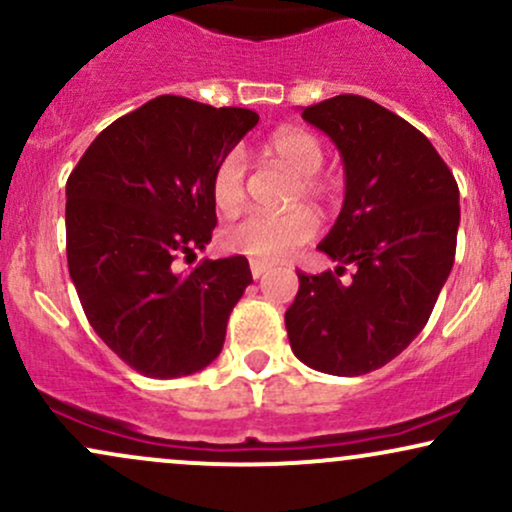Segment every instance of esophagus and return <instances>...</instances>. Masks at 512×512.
Instances as JSON below:
<instances>
[{
  "label": "esophagus",
  "mask_w": 512,
  "mask_h": 512,
  "mask_svg": "<svg viewBox=\"0 0 512 512\" xmlns=\"http://www.w3.org/2000/svg\"><path fill=\"white\" fill-rule=\"evenodd\" d=\"M269 269H272V264H267V262H262V260H252L250 262V272H252V276H255V279H260V276L267 274Z\"/></svg>",
  "instance_id": "obj_1"
}]
</instances>
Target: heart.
I'll list each match as a JSON object with an SVG mask.
<instances>
[{
    "mask_svg": "<svg viewBox=\"0 0 512 512\" xmlns=\"http://www.w3.org/2000/svg\"><path fill=\"white\" fill-rule=\"evenodd\" d=\"M264 156L274 158L289 168L296 178L293 197L325 199L327 185L317 178L325 161V151L310 132L298 127H284L274 132L262 146ZM211 199L223 214L236 211L245 199V158L240 151H228L211 173ZM317 233V216L310 209L296 207L281 214L248 211L223 228V245L231 252L257 257V260L281 262L291 257L301 245Z\"/></svg>",
    "mask_w": 512,
    "mask_h": 512,
    "instance_id": "obj_1",
    "label": "heart"
}]
</instances>
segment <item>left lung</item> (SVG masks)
I'll list each match as a JSON object with an SVG mask.
<instances>
[{
	"mask_svg": "<svg viewBox=\"0 0 512 512\" xmlns=\"http://www.w3.org/2000/svg\"><path fill=\"white\" fill-rule=\"evenodd\" d=\"M342 154L344 204L317 250L334 272H298L286 310L293 354L330 375H363L424 330L455 262L460 190L424 134L354 93L303 108ZM357 269L349 285L336 279Z\"/></svg>",
	"mask_w": 512,
	"mask_h": 512,
	"instance_id": "obj_1",
	"label": "left lung"
}]
</instances>
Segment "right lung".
I'll list each match as a JSON object with an SVG mask.
<instances>
[{
	"mask_svg": "<svg viewBox=\"0 0 512 512\" xmlns=\"http://www.w3.org/2000/svg\"><path fill=\"white\" fill-rule=\"evenodd\" d=\"M260 115L158 96L93 139L67 180V262L84 313L146 378H180L221 354L252 284L243 255L175 272L216 226L211 173Z\"/></svg>",
	"mask_w": 512,
	"mask_h": 512,
	"instance_id": "right-lung-1",
	"label": "right lung"
}]
</instances>
